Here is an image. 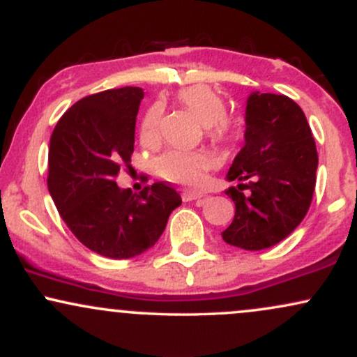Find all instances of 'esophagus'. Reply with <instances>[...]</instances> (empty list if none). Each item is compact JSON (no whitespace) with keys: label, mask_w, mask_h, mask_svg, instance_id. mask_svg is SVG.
I'll return each mask as SVG.
<instances>
[{"label":"esophagus","mask_w":357,"mask_h":357,"mask_svg":"<svg viewBox=\"0 0 357 357\" xmlns=\"http://www.w3.org/2000/svg\"><path fill=\"white\" fill-rule=\"evenodd\" d=\"M203 198L202 192H192V191H184L183 192V202H195V199Z\"/></svg>","instance_id":"34e87169"}]
</instances>
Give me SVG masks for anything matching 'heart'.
Masks as SVG:
<instances>
[{
    "mask_svg": "<svg viewBox=\"0 0 357 357\" xmlns=\"http://www.w3.org/2000/svg\"><path fill=\"white\" fill-rule=\"evenodd\" d=\"M176 100L206 126V134L211 141H230L236 130V122L225 116V99L210 85L196 84L184 87L176 93ZM162 105H151L141 122V136L146 142H155L161 134ZM213 165L211 158L204 153L191 151H169L158 159V173L166 181L181 184L186 188H199L206 179Z\"/></svg>",
    "mask_w": 357,
    "mask_h": 357,
    "instance_id": "b5f03b06",
    "label": "heart"
}]
</instances>
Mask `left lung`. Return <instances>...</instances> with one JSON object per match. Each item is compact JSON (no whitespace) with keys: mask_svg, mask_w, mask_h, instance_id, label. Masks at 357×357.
I'll use <instances>...</instances> for the list:
<instances>
[{"mask_svg":"<svg viewBox=\"0 0 357 357\" xmlns=\"http://www.w3.org/2000/svg\"><path fill=\"white\" fill-rule=\"evenodd\" d=\"M245 126V144L227 174L228 181L240 183L227 191L235 218L221 236L255 252L280 243L304 220L319 161L305 114L287 96L250 93Z\"/></svg>","mask_w":357,"mask_h":357,"instance_id":"8db88e82","label":"left lung"}]
</instances>
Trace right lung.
Instances as JSON below:
<instances>
[{
	"instance_id": "obj_1",
	"label": "right lung",
	"mask_w": 357,
	"mask_h": 357,
	"mask_svg": "<svg viewBox=\"0 0 357 357\" xmlns=\"http://www.w3.org/2000/svg\"><path fill=\"white\" fill-rule=\"evenodd\" d=\"M142 99L139 87L84 97L56 122L48 149V191L61 220L80 243L116 260L154 247L181 204L166 183L136 195L114 181L130 162Z\"/></svg>"
}]
</instances>
